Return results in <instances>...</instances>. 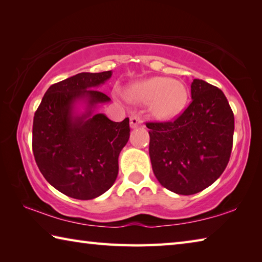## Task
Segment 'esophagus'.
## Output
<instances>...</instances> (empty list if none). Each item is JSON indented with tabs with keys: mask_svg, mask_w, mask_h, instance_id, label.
<instances>
[{
	"mask_svg": "<svg viewBox=\"0 0 262 262\" xmlns=\"http://www.w3.org/2000/svg\"><path fill=\"white\" fill-rule=\"evenodd\" d=\"M142 125H143V120H142V118L136 114L133 115V117L130 118V127L136 128V127L142 126Z\"/></svg>",
	"mask_w": 262,
	"mask_h": 262,
	"instance_id": "obj_1",
	"label": "esophagus"
}]
</instances>
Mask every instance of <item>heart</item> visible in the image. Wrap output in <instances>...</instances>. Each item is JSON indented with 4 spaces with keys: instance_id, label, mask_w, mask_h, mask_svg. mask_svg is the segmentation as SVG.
Returning <instances> with one entry per match:
<instances>
[{
    "instance_id": "obj_1",
    "label": "heart",
    "mask_w": 262,
    "mask_h": 262,
    "mask_svg": "<svg viewBox=\"0 0 262 262\" xmlns=\"http://www.w3.org/2000/svg\"><path fill=\"white\" fill-rule=\"evenodd\" d=\"M126 95L136 103H150V113L158 120L176 118L183 112L188 99L184 84L167 77H152L133 83Z\"/></svg>"
}]
</instances>
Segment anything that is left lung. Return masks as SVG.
Returning <instances> with one entry per match:
<instances>
[{
  "label": "left lung",
  "instance_id": "1",
  "mask_svg": "<svg viewBox=\"0 0 262 262\" xmlns=\"http://www.w3.org/2000/svg\"><path fill=\"white\" fill-rule=\"evenodd\" d=\"M190 94L192 103L174 121L147 123L154 173L181 195L201 192L220 178L233 142V112L222 90L193 79Z\"/></svg>",
  "mask_w": 262,
  "mask_h": 262
}]
</instances>
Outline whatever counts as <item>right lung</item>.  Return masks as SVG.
Listing matches in <instances>:
<instances>
[{"label": "right lung", "mask_w": 262, "mask_h": 262, "mask_svg": "<svg viewBox=\"0 0 262 262\" xmlns=\"http://www.w3.org/2000/svg\"><path fill=\"white\" fill-rule=\"evenodd\" d=\"M112 72L79 73L48 88L35 111L32 149L35 163L53 187L77 200H91L112 187L118 158L129 140V119L114 122L95 113L111 98L97 88ZM86 104L79 114L77 104Z\"/></svg>", "instance_id": "right-lung-1"}]
</instances>
